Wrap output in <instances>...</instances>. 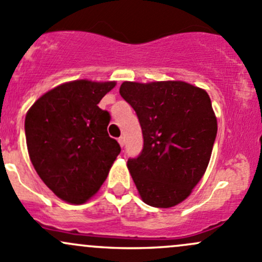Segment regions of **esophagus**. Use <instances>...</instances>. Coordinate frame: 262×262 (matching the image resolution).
<instances>
[{"mask_svg": "<svg viewBox=\"0 0 262 262\" xmlns=\"http://www.w3.org/2000/svg\"><path fill=\"white\" fill-rule=\"evenodd\" d=\"M118 142H119L120 147H124V144H125V138H124V137H120V138L118 139Z\"/></svg>", "mask_w": 262, "mask_h": 262, "instance_id": "obj_1", "label": "esophagus"}]
</instances>
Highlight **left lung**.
<instances>
[{
  "instance_id": "8db88e82",
  "label": "left lung",
  "mask_w": 262,
  "mask_h": 262,
  "mask_svg": "<svg viewBox=\"0 0 262 262\" xmlns=\"http://www.w3.org/2000/svg\"><path fill=\"white\" fill-rule=\"evenodd\" d=\"M119 93L142 126V152L126 163L140 197L153 207H173L191 194L210 162L217 134L210 96L184 81H124Z\"/></svg>"
}]
</instances>
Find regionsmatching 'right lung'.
I'll list each match as a JSON object with an SVG mask.
<instances>
[{
  "instance_id": "obj_1",
  "label": "right lung",
  "mask_w": 262,
  "mask_h": 262,
  "mask_svg": "<svg viewBox=\"0 0 262 262\" xmlns=\"http://www.w3.org/2000/svg\"><path fill=\"white\" fill-rule=\"evenodd\" d=\"M115 81L75 80L35 101L25 118L32 166L43 183L65 202L81 205L104 181L120 145L110 138V114L98 104Z\"/></svg>"
}]
</instances>
